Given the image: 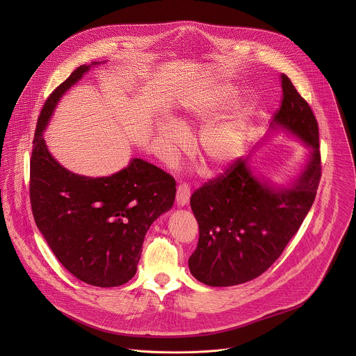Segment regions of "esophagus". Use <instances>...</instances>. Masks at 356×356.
<instances>
[{"label":"esophagus","mask_w":356,"mask_h":356,"mask_svg":"<svg viewBox=\"0 0 356 356\" xmlns=\"http://www.w3.org/2000/svg\"><path fill=\"white\" fill-rule=\"evenodd\" d=\"M190 200V187L186 183L179 184L177 187V193H176V201H177V206H186Z\"/></svg>","instance_id":"obj_1"}]
</instances>
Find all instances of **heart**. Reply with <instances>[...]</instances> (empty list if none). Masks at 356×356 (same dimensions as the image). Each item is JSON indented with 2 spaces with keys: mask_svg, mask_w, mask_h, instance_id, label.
Instances as JSON below:
<instances>
[{
  "mask_svg": "<svg viewBox=\"0 0 356 356\" xmlns=\"http://www.w3.org/2000/svg\"><path fill=\"white\" fill-rule=\"evenodd\" d=\"M234 99V91L228 86H217L206 101L190 104L187 115L197 121H209L225 110ZM252 111L248 106H238L222 120L207 125L200 134L197 154L206 169L217 172L231 165L243 147ZM187 120L180 122L168 120L158 125L156 136L162 154L175 159L187 146L188 138L184 129Z\"/></svg>",
  "mask_w": 356,
  "mask_h": 356,
  "instance_id": "heart-1",
  "label": "heart"
}]
</instances>
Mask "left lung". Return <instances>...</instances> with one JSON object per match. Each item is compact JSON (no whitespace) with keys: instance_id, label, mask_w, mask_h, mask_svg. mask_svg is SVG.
Listing matches in <instances>:
<instances>
[{"instance_id":"1","label":"left lung","mask_w":356,"mask_h":356,"mask_svg":"<svg viewBox=\"0 0 356 356\" xmlns=\"http://www.w3.org/2000/svg\"><path fill=\"white\" fill-rule=\"evenodd\" d=\"M282 106L272 129H286L310 147L301 175L273 186L238 158L222 175L197 188L190 206L198 222V243L188 258L191 275L214 287L235 286L266 272L309 214L321 179L317 120L286 74Z\"/></svg>"}]
</instances>
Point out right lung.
<instances>
[{"label": "right lung", "mask_w": 356, "mask_h": 356, "mask_svg": "<svg viewBox=\"0 0 356 356\" xmlns=\"http://www.w3.org/2000/svg\"><path fill=\"white\" fill-rule=\"evenodd\" d=\"M77 67L49 95L38 118L29 197L36 227L59 262L79 280L115 287L136 273L145 235L175 202V179L142 159L106 177H86L50 155L43 131L62 95L91 66Z\"/></svg>", "instance_id": "add662e5"}]
</instances>
